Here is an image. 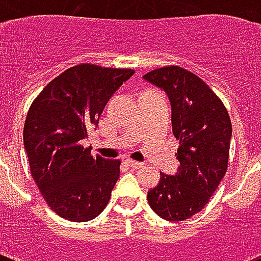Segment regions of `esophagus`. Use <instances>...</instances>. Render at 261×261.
I'll use <instances>...</instances> for the list:
<instances>
[{
    "label": "esophagus",
    "mask_w": 261,
    "mask_h": 261,
    "mask_svg": "<svg viewBox=\"0 0 261 261\" xmlns=\"http://www.w3.org/2000/svg\"><path fill=\"white\" fill-rule=\"evenodd\" d=\"M126 163L128 164L131 168H134V169H139V168L143 167L142 163H139V161H134V160H126Z\"/></svg>",
    "instance_id": "1"
}]
</instances>
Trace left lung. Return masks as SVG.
Wrapping results in <instances>:
<instances>
[{
    "label": "left lung",
    "instance_id": "obj_1",
    "mask_svg": "<svg viewBox=\"0 0 261 261\" xmlns=\"http://www.w3.org/2000/svg\"><path fill=\"white\" fill-rule=\"evenodd\" d=\"M143 80L163 89L172 107V131L180 141L174 174L161 173L147 191L151 210L163 219L191 218L208 203L227 169L231 123L226 108L204 81L178 66L155 69Z\"/></svg>",
    "mask_w": 261,
    "mask_h": 261
}]
</instances>
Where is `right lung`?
<instances>
[{
    "mask_svg": "<svg viewBox=\"0 0 261 261\" xmlns=\"http://www.w3.org/2000/svg\"><path fill=\"white\" fill-rule=\"evenodd\" d=\"M133 74L131 69L77 65L47 84L30 107L22 135L31 173L51 210L67 221L87 222L108 204L120 161L92 157L83 141Z\"/></svg>",
    "mask_w": 261,
    "mask_h": 261,
    "instance_id": "1",
    "label": "right lung"
}]
</instances>
